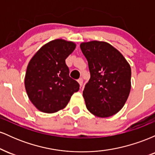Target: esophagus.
Here are the masks:
<instances>
[{"mask_svg":"<svg viewBox=\"0 0 155 155\" xmlns=\"http://www.w3.org/2000/svg\"><path fill=\"white\" fill-rule=\"evenodd\" d=\"M78 82H79L80 86H81V87L82 86V84H83V79H82V78H80V79H78Z\"/></svg>","mask_w":155,"mask_h":155,"instance_id":"esophagus-1","label":"esophagus"}]
</instances>
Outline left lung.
<instances>
[{
    "label": "left lung",
    "instance_id": "1",
    "mask_svg": "<svg viewBox=\"0 0 155 155\" xmlns=\"http://www.w3.org/2000/svg\"><path fill=\"white\" fill-rule=\"evenodd\" d=\"M88 62L90 79L83 97L88 111L98 117L119 112L127 100L131 88V68L123 55L104 41L81 43Z\"/></svg>",
    "mask_w": 155,
    "mask_h": 155
}]
</instances>
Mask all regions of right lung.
I'll use <instances>...</instances> for the list:
<instances>
[{
    "instance_id": "add662e5",
    "label": "right lung",
    "mask_w": 155,
    "mask_h": 155,
    "mask_svg": "<svg viewBox=\"0 0 155 155\" xmlns=\"http://www.w3.org/2000/svg\"><path fill=\"white\" fill-rule=\"evenodd\" d=\"M74 42L55 39L46 44L28 63L25 86L39 111L54 113L67 106L79 84L69 76L65 59L75 49Z\"/></svg>"
}]
</instances>
